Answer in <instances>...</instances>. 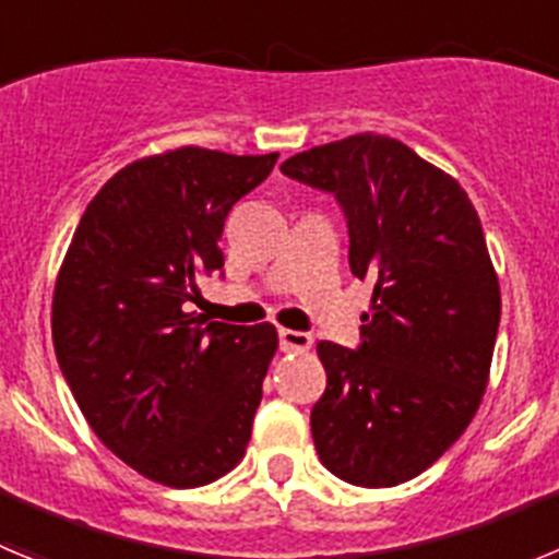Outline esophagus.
Here are the masks:
<instances>
[{"label":"esophagus","instance_id":"1","mask_svg":"<svg viewBox=\"0 0 559 559\" xmlns=\"http://www.w3.org/2000/svg\"><path fill=\"white\" fill-rule=\"evenodd\" d=\"M313 347V338L310 333H299V330H280V349L283 353H308Z\"/></svg>","mask_w":559,"mask_h":559}]
</instances>
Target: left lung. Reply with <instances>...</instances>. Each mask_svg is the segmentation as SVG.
I'll list each match as a JSON object with an SVG mask.
<instances>
[{
	"mask_svg": "<svg viewBox=\"0 0 559 559\" xmlns=\"http://www.w3.org/2000/svg\"><path fill=\"white\" fill-rule=\"evenodd\" d=\"M333 192L349 226V269L372 280L360 347L319 341L328 389L310 412L319 459L355 487H397L471 426L490 380L501 288L481 221L453 176L380 133L283 162Z\"/></svg>",
	"mask_w": 559,
	"mask_h": 559,
	"instance_id": "obj_1",
	"label": "left lung"
}]
</instances>
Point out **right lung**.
<instances>
[{
  "label": "right lung",
  "instance_id": "obj_1",
  "mask_svg": "<svg viewBox=\"0 0 559 559\" xmlns=\"http://www.w3.org/2000/svg\"><path fill=\"white\" fill-rule=\"evenodd\" d=\"M276 156L187 145L131 162L88 201L58 271V367L103 445L165 487H204L249 445L276 328L190 305L224 269L226 215Z\"/></svg>",
  "mask_w": 559,
  "mask_h": 559
}]
</instances>
